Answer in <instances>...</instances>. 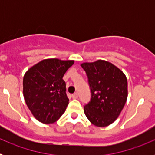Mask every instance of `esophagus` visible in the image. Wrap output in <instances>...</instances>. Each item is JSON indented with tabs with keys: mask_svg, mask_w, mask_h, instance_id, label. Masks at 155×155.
I'll use <instances>...</instances> for the list:
<instances>
[{
	"mask_svg": "<svg viewBox=\"0 0 155 155\" xmlns=\"http://www.w3.org/2000/svg\"><path fill=\"white\" fill-rule=\"evenodd\" d=\"M78 93H74L73 94H72V98H74V99H76V98H78Z\"/></svg>",
	"mask_w": 155,
	"mask_h": 155,
	"instance_id": "1",
	"label": "esophagus"
}]
</instances>
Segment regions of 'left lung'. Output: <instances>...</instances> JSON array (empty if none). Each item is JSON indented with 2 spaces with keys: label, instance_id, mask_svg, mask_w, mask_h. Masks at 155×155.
<instances>
[{
  "label": "left lung",
  "instance_id": "obj_1",
  "mask_svg": "<svg viewBox=\"0 0 155 155\" xmlns=\"http://www.w3.org/2000/svg\"><path fill=\"white\" fill-rule=\"evenodd\" d=\"M91 99L84 106V113L93 125L103 127L116 120L127 98V80L123 71L111 63L97 61L84 63Z\"/></svg>",
  "mask_w": 155,
  "mask_h": 155
}]
</instances>
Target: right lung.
<instances>
[{
	"label": "right lung",
	"mask_w": 155,
	"mask_h": 155,
	"mask_svg": "<svg viewBox=\"0 0 155 155\" xmlns=\"http://www.w3.org/2000/svg\"><path fill=\"white\" fill-rule=\"evenodd\" d=\"M74 63L46 59L31 67L25 74V101L35 118L42 124H53L65 112L69 99L63 77Z\"/></svg>",
	"instance_id": "1"
}]
</instances>
